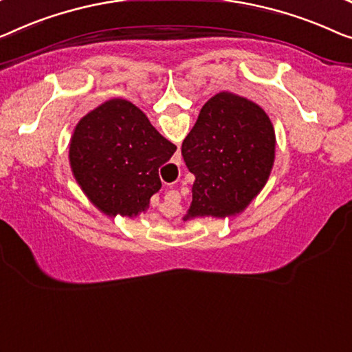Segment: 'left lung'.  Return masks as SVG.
<instances>
[{
    "label": "left lung",
    "mask_w": 352,
    "mask_h": 352,
    "mask_svg": "<svg viewBox=\"0 0 352 352\" xmlns=\"http://www.w3.org/2000/svg\"><path fill=\"white\" fill-rule=\"evenodd\" d=\"M275 142L274 124L258 104L228 91L210 98L182 145L196 177L185 221L243 212L269 180Z\"/></svg>",
    "instance_id": "left-lung-1"
}]
</instances>
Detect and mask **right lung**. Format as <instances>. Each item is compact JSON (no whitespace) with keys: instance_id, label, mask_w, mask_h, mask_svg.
<instances>
[{"instance_id":"obj_1","label":"right lung","mask_w":352,"mask_h":352,"mask_svg":"<svg viewBox=\"0 0 352 352\" xmlns=\"http://www.w3.org/2000/svg\"><path fill=\"white\" fill-rule=\"evenodd\" d=\"M175 150L139 107L110 99L77 123L69 161L77 183L101 212L138 217L161 190L160 167Z\"/></svg>"}]
</instances>
